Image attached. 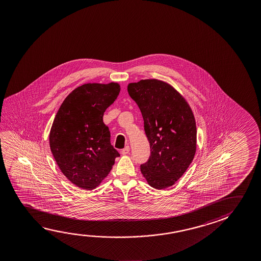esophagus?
<instances>
[{"label": "esophagus", "instance_id": "obj_1", "mask_svg": "<svg viewBox=\"0 0 261 261\" xmlns=\"http://www.w3.org/2000/svg\"><path fill=\"white\" fill-rule=\"evenodd\" d=\"M129 151H130V148H129V146H125L124 149H122V151H121V153H122V154H127L129 153Z\"/></svg>", "mask_w": 261, "mask_h": 261}]
</instances>
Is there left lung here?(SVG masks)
<instances>
[{"mask_svg": "<svg viewBox=\"0 0 261 261\" xmlns=\"http://www.w3.org/2000/svg\"><path fill=\"white\" fill-rule=\"evenodd\" d=\"M127 91L141 111L149 142L150 156L140 166L142 174L152 188L171 187L196 153L197 126L192 110L171 86L156 79L131 83Z\"/></svg>", "mask_w": 261, "mask_h": 261, "instance_id": "left-lung-1", "label": "left lung"}]
</instances>
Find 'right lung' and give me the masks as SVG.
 <instances>
[{
    "label": "right lung",
    "instance_id": "add662e5",
    "mask_svg": "<svg viewBox=\"0 0 261 261\" xmlns=\"http://www.w3.org/2000/svg\"><path fill=\"white\" fill-rule=\"evenodd\" d=\"M119 92L116 83L83 85L64 99L54 120L51 154L63 174L83 189L96 188L120 155L103 122V113Z\"/></svg>",
    "mask_w": 261,
    "mask_h": 261
}]
</instances>
